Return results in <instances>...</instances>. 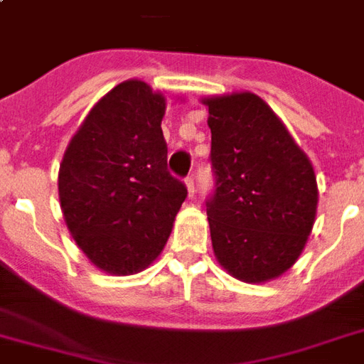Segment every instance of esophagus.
Here are the masks:
<instances>
[{"label": "esophagus", "mask_w": 364, "mask_h": 364, "mask_svg": "<svg viewBox=\"0 0 364 364\" xmlns=\"http://www.w3.org/2000/svg\"><path fill=\"white\" fill-rule=\"evenodd\" d=\"M185 185H187L189 195L193 197V195H195V179H193V175H187V177H185Z\"/></svg>", "instance_id": "esophagus-1"}]
</instances>
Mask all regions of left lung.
I'll return each instance as SVG.
<instances>
[{"label":"left lung","mask_w":364,"mask_h":364,"mask_svg":"<svg viewBox=\"0 0 364 364\" xmlns=\"http://www.w3.org/2000/svg\"><path fill=\"white\" fill-rule=\"evenodd\" d=\"M214 189L206 216L216 259L245 282H265L298 259L316 218L312 164L253 93L205 99Z\"/></svg>","instance_id":"left-lung-1"}]
</instances>
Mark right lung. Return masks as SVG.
Here are the masks:
<instances>
[{
    "mask_svg": "<svg viewBox=\"0 0 364 364\" xmlns=\"http://www.w3.org/2000/svg\"><path fill=\"white\" fill-rule=\"evenodd\" d=\"M166 99L138 80L93 107L58 175L62 213L75 244L112 274L138 273L171 234L187 187L167 169Z\"/></svg>",
    "mask_w": 364,
    "mask_h": 364,
    "instance_id": "right-lung-1",
    "label": "right lung"
}]
</instances>
